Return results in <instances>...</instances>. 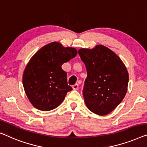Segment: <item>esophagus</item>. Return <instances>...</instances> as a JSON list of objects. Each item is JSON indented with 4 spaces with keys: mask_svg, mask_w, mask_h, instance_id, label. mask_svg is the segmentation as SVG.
I'll list each match as a JSON object with an SVG mask.
<instances>
[{
    "mask_svg": "<svg viewBox=\"0 0 147 147\" xmlns=\"http://www.w3.org/2000/svg\"><path fill=\"white\" fill-rule=\"evenodd\" d=\"M78 84H74L73 86V90H78Z\"/></svg>",
    "mask_w": 147,
    "mask_h": 147,
    "instance_id": "34e87169",
    "label": "esophagus"
}]
</instances>
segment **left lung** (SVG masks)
Listing matches in <instances>:
<instances>
[{
  "label": "left lung",
  "mask_w": 147,
  "mask_h": 147,
  "mask_svg": "<svg viewBox=\"0 0 147 147\" xmlns=\"http://www.w3.org/2000/svg\"><path fill=\"white\" fill-rule=\"evenodd\" d=\"M86 68L83 96L88 109L98 115L109 114L127 91L129 74L121 59L106 46L78 50Z\"/></svg>",
  "instance_id": "1"
}]
</instances>
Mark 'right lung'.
Listing matches in <instances>:
<instances>
[{"label":"right lung","instance_id":"1","mask_svg":"<svg viewBox=\"0 0 147 147\" xmlns=\"http://www.w3.org/2000/svg\"><path fill=\"white\" fill-rule=\"evenodd\" d=\"M77 50L52 42L39 49L26 65L22 82L31 104L39 110L47 111L57 108L68 92L67 73L61 66L75 57Z\"/></svg>","mask_w":147,"mask_h":147}]
</instances>
